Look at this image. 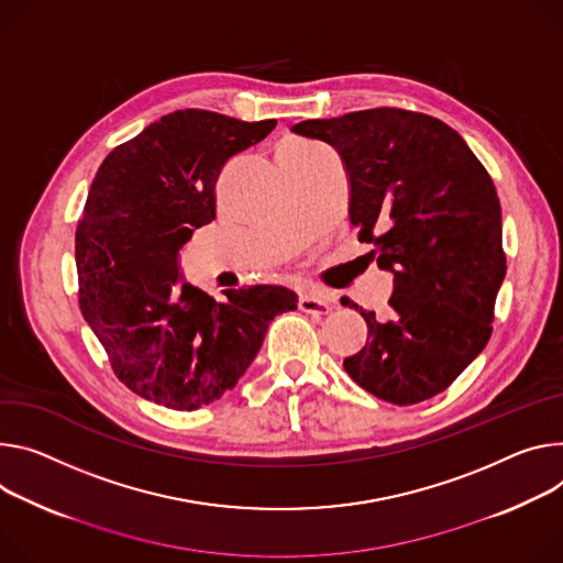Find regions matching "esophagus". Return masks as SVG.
<instances>
[{
    "instance_id": "1",
    "label": "esophagus",
    "mask_w": 563,
    "mask_h": 563,
    "mask_svg": "<svg viewBox=\"0 0 563 563\" xmlns=\"http://www.w3.org/2000/svg\"><path fill=\"white\" fill-rule=\"evenodd\" d=\"M298 308L302 312L308 314H330L334 310V302L330 300V296L325 291H317V289H310V291H302L298 296Z\"/></svg>"
}]
</instances>
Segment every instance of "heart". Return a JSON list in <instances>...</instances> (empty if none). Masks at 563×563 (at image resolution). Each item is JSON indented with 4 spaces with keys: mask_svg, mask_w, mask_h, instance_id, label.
<instances>
[{
    "mask_svg": "<svg viewBox=\"0 0 563 563\" xmlns=\"http://www.w3.org/2000/svg\"><path fill=\"white\" fill-rule=\"evenodd\" d=\"M283 147H285V150H294V152H308V150H314L317 145H312V143H308V141H302V139H289V141L283 143Z\"/></svg>",
    "mask_w": 563,
    "mask_h": 563,
    "instance_id": "heart-1",
    "label": "heart"
}]
</instances>
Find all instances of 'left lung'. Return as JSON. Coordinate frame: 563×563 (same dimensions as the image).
<instances>
[{
	"label": "left lung",
	"instance_id": "1",
	"mask_svg": "<svg viewBox=\"0 0 563 563\" xmlns=\"http://www.w3.org/2000/svg\"><path fill=\"white\" fill-rule=\"evenodd\" d=\"M291 130L339 150L350 222L373 244L371 261L395 276L384 321L352 302L368 341L345 373L397 406L435 397L492 336L507 263L489 173L463 136L422 112L375 108Z\"/></svg>",
	"mask_w": 563,
	"mask_h": 563
}]
</instances>
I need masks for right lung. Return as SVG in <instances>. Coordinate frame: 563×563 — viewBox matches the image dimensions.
Returning a JSON list of instances; mask_svg holds the SVG:
<instances>
[{
  "instance_id": "1",
  "label": "right lung",
  "mask_w": 563,
  "mask_h": 563,
  "mask_svg": "<svg viewBox=\"0 0 563 563\" xmlns=\"http://www.w3.org/2000/svg\"><path fill=\"white\" fill-rule=\"evenodd\" d=\"M276 128L209 110H177L117 145L100 164L76 229L78 305L114 375L175 411L220 399L246 373L296 294L179 280V249L216 220V184L238 152Z\"/></svg>"
}]
</instances>
